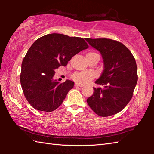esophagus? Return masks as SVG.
Returning <instances> with one entry per match:
<instances>
[{"instance_id":"1","label":"esophagus","mask_w":154,"mask_h":154,"mask_svg":"<svg viewBox=\"0 0 154 154\" xmlns=\"http://www.w3.org/2000/svg\"><path fill=\"white\" fill-rule=\"evenodd\" d=\"M75 87H83L84 86V85L81 84V83H76L75 84Z\"/></svg>"}]
</instances>
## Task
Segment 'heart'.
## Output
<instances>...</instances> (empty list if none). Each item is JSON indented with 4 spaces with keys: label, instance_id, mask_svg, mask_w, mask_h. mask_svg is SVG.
I'll list each match as a JSON object with an SVG mask.
<instances>
[{
    "label": "heart",
    "instance_id": "obj_1",
    "mask_svg": "<svg viewBox=\"0 0 154 154\" xmlns=\"http://www.w3.org/2000/svg\"><path fill=\"white\" fill-rule=\"evenodd\" d=\"M97 54L94 52H89L87 55H93ZM93 77V75L89 72H79V73H76L73 75L72 78L74 81L78 83H85L89 82V81Z\"/></svg>",
    "mask_w": 154,
    "mask_h": 154
}]
</instances>
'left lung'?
I'll return each mask as SVG.
<instances>
[{
    "label": "left lung",
    "instance_id": "1",
    "mask_svg": "<svg viewBox=\"0 0 154 154\" xmlns=\"http://www.w3.org/2000/svg\"><path fill=\"white\" fill-rule=\"evenodd\" d=\"M85 40L99 51L103 59L104 70L95 83L104 88H93L87 102L97 115L109 116L124 109L131 100L138 81L136 60L120 42L106 38Z\"/></svg>",
    "mask_w": 154,
    "mask_h": 154
}]
</instances>
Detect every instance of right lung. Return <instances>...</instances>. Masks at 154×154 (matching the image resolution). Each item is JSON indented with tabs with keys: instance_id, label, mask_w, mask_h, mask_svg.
<instances>
[{
	"instance_id": "obj_1",
	"label": "right lung",
	"mask_w": 154,
	"mask_h": 154,
	"mask_svg": "<svg viewBox=\"0 0 154 154\" xmlns=\"http://www.w3.org/2000/svg\"><path fill=\"white\" fill-rule=\"evenodd\" d=\"M89 48L82 38L50 34L35 40L22 63L20 83L26 99L35 109L56 110L63 103L74 82L60 83L54 79L55 70L66 66L75 55Z\"/></svg>"
}]
</instances>
